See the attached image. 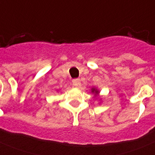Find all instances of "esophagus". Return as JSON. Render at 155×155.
<instances>
[{"mask_svg":"<svg viewBox=\"0 0 155 155\" xmlns=\"http://www.w3.org/2000/svg\"><path fill=\"white\" fill-rule=\"evenodd\" d=\"M72 84L74 87H80V84H81V81H80V79H75V80H72Z\"/></svg>","mask_w":155,"mask_h":155,"instance_id":"esophagus-1","label":"esophagus"}]
</instances>
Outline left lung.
Here are the masks:
<instances>
[{
	"label": "left lung",
	"instance_id": "obj_1",
	"mask_svg": "<svg viewBox=\"0 0 155 155\" xmlns=\"http://www.w3.org/2000/svg\"><path fill=\"white\" fill-rule=\"evenodd\" d=\"M92 92L94 94V97H97V98H99V94H100V91L97 89V87H92V89H91Z\"/></svg>",
	"mask_w": 155,
	"mask_h": 155
}]
</instances>
